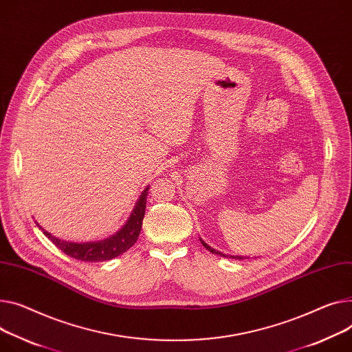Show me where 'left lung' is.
I'll return each mask as SVG.
<instances>
[{"label":"left lung","instance_id":"8db88e82","mask_svg":"<svg viewBox=\"0 0 352 352\" xmlns=\"http://www.w3.org/2000/svg\"><path fill=\"white\" fill-rule=\"evenodd\" d=\"M199 241H201V243L205 246V249H208L210 253H215V254H219V256H223V257H232V259H243L242 256H230V254H225V253H222V252H219V250H215L214 248H210L208 243H205L201 238H199Z\"/></svg>","mask_w":352,"mask_h":352}]
</instances>
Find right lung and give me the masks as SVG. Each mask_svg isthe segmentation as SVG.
Masks as SVG:
<instances>
[{"instance_id": "right-lung-1", "label": "right lung", "mask_w": 352, "mask_h": 352, "mask_svg": "<svg viewBox=\"0 0 352 352\" xmlns=\"http://www.w3.org/2000/svg\"><path fill=\"white\" fill-rule=\"evenodd\" d=\"M148 188L142 192L138 201L135 202V206L133 209V212L124 226L116 232L114 235L109 236L107 239L103 241H95V242H69V241H62L54 235H51L50 232H46L42 226L43 235L48 238L58 249H60L63 253L67 256L74 257V259L78 261H85V262H103V261H110L113 257H117L123 254L126 250H129L138 239L140 230H142L144 214H146V202H147V194Z\"/></svg>"}]
</instances>
